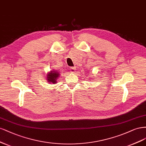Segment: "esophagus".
<instances>
[{"label":"esophagus","instance_id":"34e87169","mask_svg":"<svg viewBox=\"0 0 146 146\" xmlns=\"http://www.w3.org/2000/svg\"><path fill=\"white\" fill-rule=\"evenodd\" d=\"M70 72H71V73H74L75 72H76V68L71 67L70 68Z\"/></svg>","mask_w":146,"mask_h":146}]
</instances>
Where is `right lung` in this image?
Here are the masks:
<instances>
[{"mask_svg":"<svg viewBox=\"0 0 146 146\" xmlns=\"http://www.w3.org/2000/svg\"><path fill=\"white\" fill-rule=\"evenodd\" d=\"M59 76V73L57 70H56V71L52 70L46 74V79H47L48 82L55 84L57 82Z\"/></svg>","mask_w":146,"mask_h":146,"instance_id":"right-lung-1","label":"right lung"}]
</instances>
